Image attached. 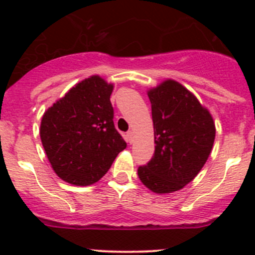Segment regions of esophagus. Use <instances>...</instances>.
Wrapping results in <instances>:
<instances>
[{
    "label": "esophagus",
    "mask_w": 255,
    "mask_h": 255,
    "mask_svg": "<svg viewBox=\"0 0 255 255\" xmlns=\"http://www.w3.org/2000/svg\"><path fill=\"white\" fill-rule=\"evenodd\" d=\"M126 139H127V142L132 143V141H133V132H132V130H128L127 134H126Z\"/></svg>",
    "instance_id": "obj_1"
}]
</instances>
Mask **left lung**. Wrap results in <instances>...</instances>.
Wrapping results in <instances>:
<instances>
[{"mask_svg": "<svg viewBox=\"0 0 255 255\" xmlns=\"http://www.w3.org/2000/svg\"><path fill=\"white\" fill-rule=\"evenodd\" d=\"M155 152L138 167V178L155 193H171L192 182L207 161L215 141V123L196 96L167 80L148 91Z\"/></svg>", "mask_w": 255, "mask_h": 255, "instance_id": "1", "label": "left lung"}]
</instances>
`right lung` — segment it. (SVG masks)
<instances>
[{
    "label": "right lung",
    "instance_id": "add662e5",
    "mask_svg": "<svg viewBox=\"0 0 255 255\" xmlns=\"http://www.w3.org/2000/svg\"><path fill=\"white\" fill-rule=\"evenodd\" d=\"M113 85L91 76L44 113L43 147L57 175L75 185L96 183L127 143L114 127Z\"/></svg>",
    "mask_w": 255,
    "mask_h": 255
}]
</instances>
